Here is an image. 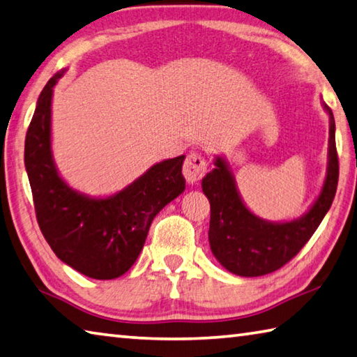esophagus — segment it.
I'll return each instance as SVG.
<instances>
[{
    "label": "esophagus",
    "mask_w": 357,
    "mask_h": 357,
    "mask_svg": "<svg viewBox=\"0 0 357 357\" xmlns=\"http://www.w3.org/2000/svg\"><path fill=\"white\" fill-rule=\"evenodd\" d=\"M206 172H207V162L199 153H190L189 156L185 158L183 173L187 183L189 184L198 183V181L204 176Z\"/></svg>",
    "instance_id": "34e87169"
}]
</instances>
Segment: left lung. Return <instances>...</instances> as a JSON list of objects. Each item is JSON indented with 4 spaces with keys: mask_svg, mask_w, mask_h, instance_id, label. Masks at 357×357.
<instances>
[{
    "mask_svg": "<svg viewBox=\"0 0 357 357\" xmlns=\"http://www.w3.org/2000/svg\"><path fill=\"white\" fill-rule=\"evenodd\" d=\"M321 105L329 115L326 176L320 195L301 217L290 222H268L255 215L245 206L234 174L222 156H215V168L201 181L204 195L211 203L212 255L231 273L255 278L281 268L307 243L331 207L339 181V158L334 115L325 102Z\"/></svg>",
    "mask_w": 357,
    "mask_h": 357,
    "instance_id": "1",
    "label": "left lung"
}]
</instances>
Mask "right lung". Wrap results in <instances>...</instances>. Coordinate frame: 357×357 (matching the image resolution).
Segmentation results:
<instances>
[{
    "label": "right lung",
    "mask_w": 357,
    "mask_h": 357,
    "mask_svg": "<svg viewBox=\"0 0 357 357\" xmlns=\"http://www.w3.org/2000/svg\"><path fill=\"white\" fill-rule=\"evenodd\" d=\"M57 71L43 87L24 140L38 226L62 262L93 280H115L137 261L153 218L185 189L178 156L158 162L109 197H89L61 176L51 148V102Z\"/></svg>",
    "instance_id": "1"
}]
</instances>
